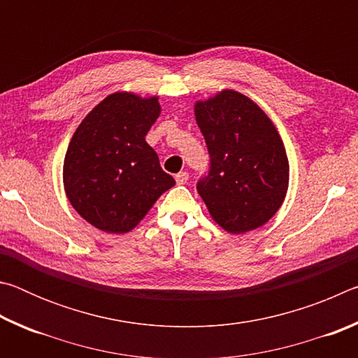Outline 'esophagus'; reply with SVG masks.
I'll return each mask as SVG.
<instances>
[{"label": "esophagus", "instance_id": "1", "mask_svg": "<svg viewBox=\"0 0 358 358\" xmlns=\"http://www.w3.org/2000/svg\"><path fill=\"white\" fill-rule=\"evenodd\" d=\"M187 180H189V173L187 172H180L175 175V181H177V185H185Z\"/></svg>", "mask_w": 358, "mask_h": 358}]
</instances>
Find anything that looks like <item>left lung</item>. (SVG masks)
Here are the masks:
<instances>
[{
	"mask_svg": "<svg viewBox=\"0 0 358 358\" xmlns=\"http://www.w3.org/2000/svg\"><path fill=\"white\" fill-rule=\"evenodd\" d=\"M194 112L210 155L197 192L211 217L230 234L264 226L289 186L287 155L271 120L234 90L199 101Z\"/></svg>",
	"mask_w": 358,
	"mask_h": 358,
	"instance_id": "1",
	"label": "left lung"
}]
</instances>
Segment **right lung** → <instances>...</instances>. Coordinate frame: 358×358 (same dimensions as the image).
Segmentation results:
<instances>
[{"label": "right lung", "mask_w": 358, "mask_h": 358, "mask_svg": "<svg viewBox=\"0 0 358 358\" xmlns=\"http://www.w3.org/2000/svg\"><path fill=\"white\" fill-rule=\"evenodd\" d=\"M156 96L113 93L78 124L63 166L64 191L85 221L126 234L175 185L145 136L159 117Z\"/></svg>", "instance_id": "obj_1"}]
</instances>
